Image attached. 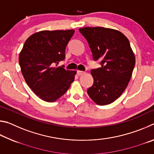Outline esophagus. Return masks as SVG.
Returning a JSON list of instances; mask_svg holds the SVG:
<instances>
[{"instance_id":"1","label":"esophagus","mask_w":154,"mask_h":154,"mask_svg":"<svg viewBox=\"0 0 154 154\" xmlns=\"http://www.w3.org/2000/svg\"><path fill=\"white\" fill-rule=\"evenodd\" d=\"M77 75H84L85 72H84V71H77Z\"/></svg>"}]
</instances>
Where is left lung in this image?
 Listing matches in <instances>:
<instances>
[{
    "label": "left lung",
    "instance_id": "1",
    "mask_svg": "<svg viewBox=\"0 0 154 154\" xmlns=\"http://www.w3.org/2000/svg\"><path fill=\"white\" fill-rule=\"evenodd\" d=\"M94 60L101 67L91 71L94 83L88 94L94 102L106 105L114 102L126 89L135 65V57L127 37L119 31L103 27L79 28Z\"/></svg>",
    "mask_w": 154,
    "mask_h": 154
}]
</instances>
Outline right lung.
Segmentation results:
<instances>
[{
	"label": "right lung",
	"instance_id": "1",
	"mask_svg": "<svg viewBox=\"0 0 154 154\" xmlns=\"http://www.w3.org/2000/svg\"><path fill=\"white\" fill-rule=\"evenodd\" d=\"M74 30H43L25 41L19 55L21 71L28 86L41 99L52 103L66 93L75 71L57 66L65 58V49Z\"/></svg>",
	"mask_w": 154,
	"mask_h": 154
}]
</instances>
